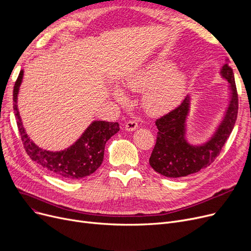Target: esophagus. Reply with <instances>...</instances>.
<instances>
[{
	"label": "esophagus",
	"instance_id": "34e87169",
	"mask_svg": "<svg viewBox=\"0 0 251 251\" xmlns=\"http://www.w3.org/2000/svg\"><path fill=\"white\" fill-rule=\"evenodd\" d=\"M137 127H138V124L135 120H130L126 123L125 130L126 131H134L135 129H137Z\"/></svg>",
	"mask_w": 251,
	"mask_h": 251
}]
</instances>
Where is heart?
Here are the masks:
<instances>
[{
	"mask_svg": "<svg viewBox=\"0 0 251 251\" xmlns=\"http://www.w3.org/2000/svg\"><path fill=\"white\" fill-rule=\"evenodd\" d=\"M175 68V63L171 60L156 59L129 74L124 84L132 91L147 88L142 96V107L148 114L160 116L179 104L186 89V75ZM113 95L118 101L126 100L120 88H115Z\"/></svg>",
	"mask_w": 251,
	"mask_h": 251,
	"instance_id": "b5f03b06",
	"label": "heart"
}]
</instances>
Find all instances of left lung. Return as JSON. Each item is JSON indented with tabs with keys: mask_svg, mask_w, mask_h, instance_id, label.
Segmentation results:
<instances>
[{
	"mask_svg": "<svg viewBox=\"0 0 251 251\" xmlns=\"http://www.w3.org/2000/svg\"><path fill=\"white\" fill-rule=\"evenodd\" d=\"M226 61L220 73L229 83L230 100L215 133L206 142L199 146L188 142L186 119L190 111V97L187 96L179 107L155 121L159 131L150 157V165L155 172L169 178L185 177L206 168L220 154L232 132L238 114V95L234 73L228 60Z\"/></svg>",
	"mask_w": 251,
	"mask_h": 251,
	"instance_id": "1",
	"label": "left lung"
}]
</instances>
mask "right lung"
Instances as JSON below:
<instances>
[{
	"label": "right lung",
	"mask_w": 251,
	"mask_h": 251,
	"mask_svg": "<svg viewBox=\"0 0 251 251\" xmlns=\"http://www.w3.org/2000/svg\"><path fill=\"white\" fill-rule=\"evenodd\" d=\"M23 70L13 90L14 113L24 149L30 159L51 174L65 180H79L89 176L100 168L103 160L104 146L120 127L117 122L94 121L71 147L60 151H50L38 148L25 132L17 107V97L22 82Z\"/></svg>",
	"instance_id": "add662e5"
}]
</instances>
